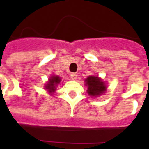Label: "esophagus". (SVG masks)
<instances>
[{"label": "esophagus", "mask_w": 149, "mask_h": 149, "mask_svg": "<svg viewBox=\"0 0 149 149\" xmlns=\"http://www.w3.org/2000/svg\"><path fill=\"white\" fill-rule=\"evenodd\" d=\"M77 75L76 74V73H71V74H70V78H71V80H72V81H76V80H77Z\"/></svg>", "instance_id": "esophagus-1"}]
</instances>
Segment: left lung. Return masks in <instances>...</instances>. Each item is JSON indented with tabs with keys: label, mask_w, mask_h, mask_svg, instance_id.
<instances>
[{
	"label": "left lung",
	"mask_w": 149,
	"mask_h": 149,
	"mask_svg": "<svg viewBox=\"0 0 149 149\" xmlns=\"http://www.w3.org/2000/svg\"><path fill=\"white\" fill-rule=\"evenodd\" d=\"M85 85L88 86L87 93L92 97H98L106 91V85L97 76H89L85 79Z\"/></svg>",
	"instance_id": "1"
}]
</instances>
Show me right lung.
I'll list each match as a JSON object with an SVG mask.
<instances>
[{
    "label": "right lung",
    "instance_id": "obj_1",
    "mask_svg": "<svg viewBox=\"0 0 149 149\" xmlns=\"http://www.w3.org/2000/svg\"><path fill=\"white\" fill-rule=\"evenodd\" d=\"M61 77H59L58 76H54L52 75L51 77L49 79L48 83L45 84V89L49 91V93L50 94L54 93V92L56 89V86L58 85V84L61 82Z\"/></svg>",
    "mask_w": 149,
    "mask_h": 149
}]
</instances>
